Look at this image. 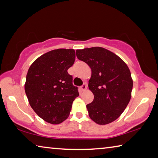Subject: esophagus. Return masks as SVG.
<instances>
[{
	"label": "esophagus",
	"instance_id": "1",
	"mask_svg": "<svg viewBox=\"0 0 158 158\" xmlns=\"http://www.w3.org/2000/svg\"><path fill=\"white\" fill-rule=\"evenodd\" d=\"M86 89H87V85L85 84H84L81 87H80V90H82V91H84V90H85Z\"/></svg>",
	"mask_w": 158,
	"mask_h": 158
}]
</instances>
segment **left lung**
<instances>
[{
	"mask_svg": "<svg viewBox=\"0 0 158 158\" xmlns=\"http://www.w3.org/2000/svg\"><path fill=\"white\" fill-rule=\"evenodd\" d=\"M76 55L91 68L89 88L94 100L86 105L89 116L99 125L110 123L130 100L133 81L130 69L121 58L102 47L77 49Z\"/></svg>",
	"mask_w": 158,
	"mask_h": 158,
	"instance_id": "1",
	"label": "left lung"
}]
</instances>
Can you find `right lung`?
<instances>
[{"mask_svg": "<svg viewBox=\"0 0 158 158\" xmlns=\"http://www.w3.org/2000/svg\"><path fill=\"white\" fill-rule=\"evenodd\" d=\"M74 49H58L42 55L28 69L25 92L32 109L47 123L59 124L68 118L79 96L68 69L74 63Z\"/></svg>", "mask_w": 158, "mask_h": 158, "instance_id": "add662e5", "label": "right lung"}]
</instances>
